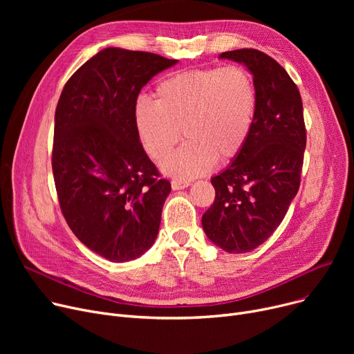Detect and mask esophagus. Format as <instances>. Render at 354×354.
<instances>
[{
  "label": "esophagus",
  "mask_w": 354,
  "mask_h": 354,
  "mask_svg": "<svg viewBox=\"0 0 354 354\" xmlns=\"http://www.w3.org/2000/svg\"><path fill=\"white\" fill-rule=\"evenodd\" d=\"M171 185H172V189H174V191H179V189L188 188L189 185H191V182H189V180H179V179H174V180L171 182Z\"/></svg>",
  "instance_id": "obj_1"
}]
</instances>
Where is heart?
<instances>
[{
    "mask_svg": "<svg viewBox=\"0 0 354 354\" xmlns=\"http://www.w3.org/2000/svg\"><path fill=\"white\" fill-rule=\"evenodd\" d=\"M258 95L251 74L238 66L185 70L163 79L156 100L140 96L133 107L138 136L146 153L162 160L180 139L162 171L180 180L207 174L236 158L252 133Z\"/></svg>",
    "mask_w": 354,
    "mask_h": 354,
    "instance_id": "1",
    "label": "heart"
}]
</instances>
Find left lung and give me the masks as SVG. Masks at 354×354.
<instances>
[{"label":"left lung","instance_id":"obj_1","mask_svg":"<svg viewBox=\"0 0 354 354\" xmlns=\"http://www.w3.org/2000/svg\"><path fill=\"white\" fill-rule=\"evenodd\" d=\"M219 59L248 68L258 104L244 151L211 178L216 195L202 215V228L221 250L243 254L271 236L299 192L306 151L303 102L288 73L266 53L241 48Z\"/></svg>","mask_w":354,"mask_h":354}]
</instances>
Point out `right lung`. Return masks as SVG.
<instances>
[{"label":"right lung","instance_id":"right-lung-1","mask_svg":"<svg viewBox=\"0 0 354 354\" xmlns=\"http://www.w3.org/2000/svg\"><path fill=\"white\" fill-rule=\"evenodd\" d=\"M178 60L107 47L66 83L54 116L53 175L73 234L111 263L145 254L171 183L147 158L133 107L143 86Z\"/></svg>","mask_w":354,"mask_h":354}]
</instances>
